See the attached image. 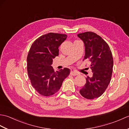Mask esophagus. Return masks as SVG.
<instances>
[{"label":"esophagus","mask_w":129,"mask_h":129,"mask_svg":"<svg viewBox=\"0 0 129 129\" xmlns=\"http://www.w3.org/2000/svg\"><path fill=\"white\" fill-rule=\"evenodd\" d=\"M70 75H72L73 76H76V75H78V73L74 72V71H72V72H70Z\"/></svg>","instance_id":"obj_1"}]
</instances>
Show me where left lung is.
<instances>
[{"label": "left lung", "instance_id": "obj_1", "mask_svg": "<svg viewBox=\"0 0 129 129\" xmlns=\"http://www.w3.org/2000/svg\"><path fill=\"white\" fill-rule=\"evenodd\" d=\"M85 46L84 60H89L93 73L86 78V83L80 90V94L87 99L100 97L110 83L113 68V58L110 47L99 35L87 31L78 34Z\"/></svg>", "mask_w": 129, "mask_h": 129}]
</instances>
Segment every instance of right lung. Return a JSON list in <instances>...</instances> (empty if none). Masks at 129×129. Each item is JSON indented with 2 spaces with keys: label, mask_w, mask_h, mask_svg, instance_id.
Returning a JSON list of instances; mask_svg holds the SVG:
<instances>
[{
  "label": "right lung",
  "mask_w": 129,
  "mask_h": 129,
  "mask_svg": "<svg viewBox=\"0 0 129 129\" xmlns=\"http://www.w3.org/2000/svg\"><path fill=\"white\" fill-rule=\"evenodd\" d=\"M67 35L50 33L43 35L31 45L27 57V70L31 84L40 95L49 96L59 91L69 76L68 68L55 72L53 59L59 55V47Z\"/></svg>",
  "instance_id": "1"
}]
</instances>
